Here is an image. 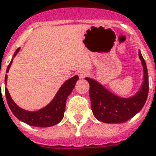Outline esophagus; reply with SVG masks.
I'll list each match as a JSON object with an SVG mask.
<instances>
[{
  "instance_id": "esophagus-1",
  "label": "esophagus",
  "mask_w": 156,
  "mask_h": 156,
  "mask_svg": "<svg viewBox=\"0 0 156 156\" xmlns=\"http://www.w3.org/2000/svg\"><path fill=\"white\" fill-rule=\"evenodd\" d=\"M78 73V77H79V78H84L85 77H87V76L88 75L89 72L86 69H83V70H80Z\"/></svg>"
}]
</instances>
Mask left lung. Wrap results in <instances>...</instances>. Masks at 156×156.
Wrapping results in <instances>:
<instances>
[{"label":"left lung","instance_id":"1","mask_svg":"<svg viewBox=\"0 0 156 156\" xmlns=\"http://www.w3.org/2000/svg\"><path fill=\"white\" fill-rule=\"evenodd\" d=\"M139 58L143 68V82L141 87L133 97L124 98L112 93L103 85L92 78H86L90 84L89 96L94 116L106 123H124L140 112L147 101L149 91L148 71L141 51Z\"/></svg>","mask_w":156,"mask_h":156}]
</instances>
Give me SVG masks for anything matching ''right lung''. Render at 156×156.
I'll use <instances>...</instances> for the list:
<instances>
[{"label":"right lung","mask_w":156,"mask_h":156,"mask_svg":"<svg viewBox=\"0 0 156 156\" xmlns=\"http://www.w3.org/2000/svg\"><path fill=\"white\" fill-rule=\"evenodd\" d=\"M20 48H18L15 51L13 58L20 51ZM13 62V59L8 65L6 69V73L9 72V69ZM78 80V76H73V78L68 79L63 83L60 87L59 91H57L56 95L55 96L51 101L46 106L43 107L41 110L37 111H28L23 110L15 104V101L12 100L9 95L8 89L5 87V97H6L7 103L9 109L14 114L18 119L22 121L23 123H27L30 126L34 127H40V128H47L51 127L57 123H59L62 120L64 117V114L65 111V105L67 97L70 95L73 91V87H75L77 81ZM7 83V75L5 77V84ZM1 84V83H0Z\"/></svg>","instance_id":"1"}]
</instances>
